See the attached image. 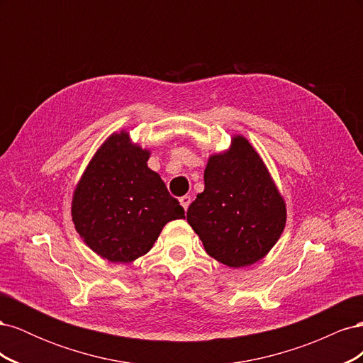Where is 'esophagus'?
I'll list each match as a JSON object with an SVG mask.
<instances>
[{"mask_svg":"<svg viewBox=\"0 0 363 363\" xmlns=\"http://www.w3.org/2000/svg\"><path fill=\"white\" fill-rule=\"evenodd\" d=\"M191 196L189 195H184V196H182V199H180V204L183 206V208H184V211H188V207H189V204H191Z\"/></svg>","mask_w":363,"mask_h":363,"instance_id":"esophagus-1","label":"esophagus"}]
</instances>
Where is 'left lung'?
Wrapping results in <instances>:
<instances>
[{
    "instance_id": "8db88e82",
    "label": "left lung",
    "mask_w": 363,
    "mask_h": 363,
    "mask_svg": "<svg viewBox=\"0 0 363 363\" xmlns=\"http://www.w3.org/2000/svg\"><path fill=\"white\" fill-rule=\"evenodd\" d=\"M188 223L207 255L230 268L252 265L276 245L286 206L245 138H233L232 148L208 159L204 191L189 206Z\"/></svg>"
}]
</instances>
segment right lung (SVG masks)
<instances>
[{"label": "right lung", "instance_id": "add662e5", "mask_svg": "<svg viewBox=\"0 0 363 363\" xmlns=\"http://www.w3.org/2000/svg\"><path fill=\"white\" fill-rule=\"evenodd\" d=\"M150 151L113 133L95 152L72 199L77 233L98 256L128 263L147 255L163 225L184 218L160 175L147 167Z\"/></svg>", "mask_w": 363, "mask_h": 363}]
</instances>
